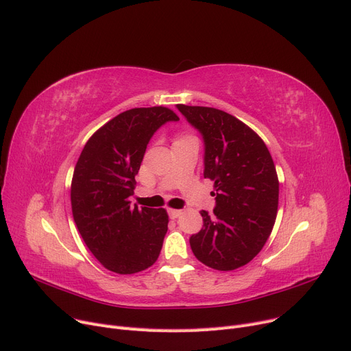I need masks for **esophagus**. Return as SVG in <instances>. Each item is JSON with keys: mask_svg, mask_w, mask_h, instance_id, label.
I'll use <instances>...</instances> for the list:
<instances>
[{"mask_svg": "<svg viewBox=\"0 0 351 351\" xmlns=\"http://www.w3.org/2000/svg\"><path fill=\"white\" fill-rule=\"evenodd\" d=\"M167 213H169V217L172 219H176V218H179L182 215V210H179V209H169V210H167Z\"/></svg>", "mask_w": 351, "mask_h": 351, "instance_id": "1", "label": "esophagus"}]
</instances>
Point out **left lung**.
Listing matches in <instances>:
<instances>
[{"mask_svg":"<svg viewBox=\"0 0 351 351\" xmlns=\"http://www.w3.org/2000/svg\"><path fill=\"white\" fill-rule=\"evenodd\" d=\"M205 146L204 176L213 180V215L202 210V230L189 238L202 264L232 271L263 250L276 223L278 176L268 147L232 114L202 106L176 104Z\"/></svg>","mask_w":351,"mask_h":351,"instance_id":"8db88e82","label":"left lung"}]
</instances>
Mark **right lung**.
I'll return each instance as SVG.
<instances>
[{
	"label": "right lung",
	"instance_id": "obj_1",
	"mask_svg": "<svg viewBox=\"0 0 351 351\" xmlns=\"http://www.w3.org/2000/svg\"><path fill=\"white\" fill-rule=\"evenodd\" d=\"M178 120L162 106L130 109L100 128L82 150L71 180L73 218L87 248L109 271L134 274L158 260L167 213L130 206L129 197L152 136Z\"/></svg>",
	"mask_w": 351,
	"mask_h": 351
}]
</instances>
